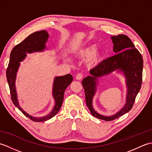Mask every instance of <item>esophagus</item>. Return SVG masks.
Listing matches in <instances>:
<instances>
[{
    "label": "esophagus",
    "instance_id": "esophagus-1",
    "mask_svg": "<svg viewBox=\"0 0 152 152\" xmlns=\"http://www.w3.org/2000/svg\"><path fill=\"white\" fill-rule=\"evenodd\" d=\"M82 78H83V76H82V74L81 73L78 74H77V75H76V79L77 80H82Z\"/></svg>",
    "mask_w": 152,
    "mask_h": 152
}]
</instances>
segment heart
Returning a JSON list of instances; mask_svg holds the SVG:
<instances>
[{
	"mask_svg": "<svg viewBox=\"0 0 152 152\" xmlns=\"http://www.w3.org/2000/svg\"><path fill=\"white\" fill-rule=\"evenodd\" d=\"M95 44H89L79 48L75 52L76 56L80 59L88 57L87 63L90 66H96L101 61L102 54L101 50H96Z\"/></svg>",
	"mask_w": 152,
	"mask_h": 152,
	"instance_id": "heart-1",
	"label": "heart"
}]
</instances>
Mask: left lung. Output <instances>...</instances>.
Returning a JSON list of instances; mask_svg holds the SVG:
<instances>
[{"mask_svg": "<svg viewBox=\"0 0 152 152\" xmlns=\"http://www.w3.org/2000/svg\"><path fill=\"white\" fill-rule=\"evenodd\" d=\"M114 44L113 51L115 55L108 57L91 69L82 82L85 91L86 102L90 112L95 118L106 121H112L129 112L139 92L142 80L143 59L131 39L124 34L111 37ZM117 71L122 72L126 78L127 96L124 106L116 114L105 116L96 113L92 107V99L95 94L98 78Z\"/></svg>", "mask_w": 152, "mask_h": 152, "instance_id": "left-lung-1", "label": "left lung"}]
</instances>
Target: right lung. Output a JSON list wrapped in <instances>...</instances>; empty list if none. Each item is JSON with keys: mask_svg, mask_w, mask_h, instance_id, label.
Segmentation results:
<instances>
[{"mask_svg": "<svg viewBox=\"0 0 152 152\" xmlns=\"http://www.w3.org/2000/svg\"><path fill=\"white\" fill-rule=\"evenodd\" d=\"M48 38L49 34L46 31H37L30 34L21 43L16 45L11 51L9 64L6 70V78L10 90L11 99L13 103L25 116L32 121L36 122L46 121L57 114L62 106L65 89L73 80L72 76L70 74L55 78L52 91L55 106L49 114L43 117H34L27 114L19 106L15 89V79L20 62L25 59L27 53L43 51L46 48L45 44L48 41Z\"/></svg>", "mask_w": 152, "mask_h": 152, "instance_id": "1", "label": "right lung"}]
</instances>
